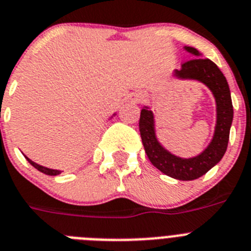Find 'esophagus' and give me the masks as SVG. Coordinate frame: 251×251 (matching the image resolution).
<instances>
[{
	"mask_svg": "<svg viewBox=\"0 0 251 251\" xmlns=\"http://www.w3.org/2000/svg\"><path fill=\"white\" fill-rule=\"evenodd\" d=\"M144 99H145V96L143 95V93H132L131 95V101H134V102H143L144 101Z\"/></svg>",
	"mask_w": 251,
	"mask_h": 251,
	"instance_id": "obj_1",
	"label": "esophagus"
}]
</instances>
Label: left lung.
Returning a JSON list of instances; mask_svg holds the SVG:
<instances>
[{
	"mask_svg": "<svg viewBox=\"0 0 251 251\" xmlns=\"http://www.w3.org/2000/svg\"><path fill=\"white\" fill-rule=\"evenodd\" d=\"M184 50L196 58L184 63L179 71L176 69L173 77L182 80H198L212 92L216 102V125L210 144L203 151L192 158H182L172 154L159 141L154 113L148 106H144L140 112L139 128L144 149L154 167L174 179L193 180L206 174L225 154L234 119V108L227 80L219 67L212 60L201 58V53L195 48L184 47Z\"/></svg>",
	"mask_w": 251,
	"mask_h": 251,
	"instance_id": "left-lung-1",
	"label": "left lung"
}]
</instances>
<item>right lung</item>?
<instances>
[{
    "label": "right lung",
    "instance_id": "1",
    "mask_svg": "<svg viewBox=\"0 0 251 251\" xmlns=\"http://www.w3.org/2000/svg\"><path fill=\"white\" fill-rule=\"evenodd\" d=\"M115 115H116V113H113V115H112V116H111V117H113V116H115ZM25 158L27 159V162H29L30 164L32 165V167L36 168V169H38L39 172H41V173L48 174V176H58V174H60V172H62V171H59V169H50V168L43 167V165L38 164V163L32 162L31 159H29V158H27V156H26V155H25Z\"/></svg>",
    "mask_w": 251,
    "mask_h": 251
}]
</instances>
